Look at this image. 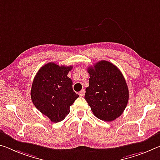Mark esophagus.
<instances>
[{
	"mask_svg": "<svg viewBox=\"0 0 160 160\" xmlns=\"http://www.w3.org/2000/svg\"><path fill=\"white\" fill-rule=\"evenodd\" d=\"M85 93V90L84 89H83V90H81L80 92H79V95H80V96H81V97H82V96H84Z\"/></svg>",
	"mask_w": 160,
	"mask_h": 160,
	"instance_id": "obj_1",
	"label": "esophagus"
}]
</instances>
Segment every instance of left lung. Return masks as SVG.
<instances>
[{
	"label": "left lung",
	"mask_w": 160,
	"mask_h": 160,
	"mask_svg": "<svg viewBox=\"0 0 160 160\" xmlns=\"http://www.w3.org/2000/svg\"><path fill=\"white\" fill-rule=\"evenodd\" d=\"M89 87L85 99L94 115L100 120L111 122L119 118L128 105L129 90L121 71L115 65L101 60L89 67Z\"/></svg>",
	"instance_id": "8db88e82"
}]
</instances>
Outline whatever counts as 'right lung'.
<instances>
[{
    "mask_svg": "<svg viewBox=\"0 0 160 160\" xmlns=\"http://www.w3.org/2000/svg\"><path fill=\"white\" fill-rule=\"evenodd\" d=\"M72 68L49 62L40 68L32 81V102L52 122L64 120L70 107L79 97L72 90V80L68 77Z\"/></svg>",
    "mask_w": 160,
    "mask_h": 160,
    "instance_id": "add662e5",
    "label": "right lung"
}]
</instances>
